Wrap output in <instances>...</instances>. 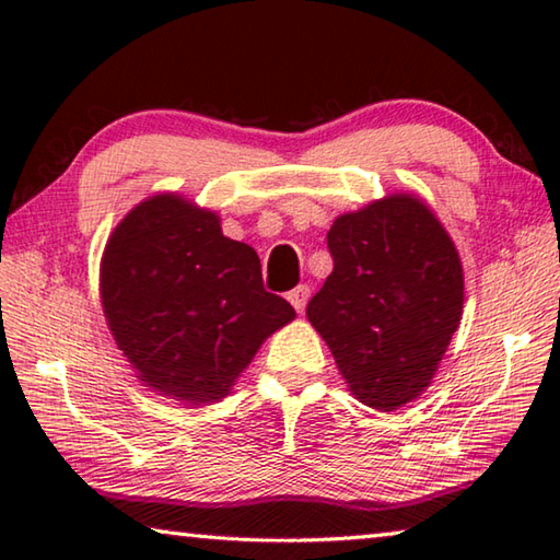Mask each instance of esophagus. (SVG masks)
I'll return each mask as SVG.
<instances>
[{
	"instance_id": "1",
	"label": "esophagus",
	"mask_w": 560,
	"mask_h": 560,
	"mask_svg": "<svg viewBox=\"0 0 560 560\" xmlns=\"http://www.w3.org/2000/svg\"><path fill=\"white\" fill-rule=\"evenodd\" d=\"M308 296H311V287H306V283H301V287L289 291V301H291V306L296 308V314H303V308H306V303H308Z\"/></svg>"
}]
</instances>
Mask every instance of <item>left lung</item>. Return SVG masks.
<instances>
[{"instance_id": "8db88e82", "label": "left lung", "mask_w": 560, "mask_h": 560, "mask_svg": "<svg viewBox=\"0 0 560 560\" xmlns=\"http://www.w3.org/2000/svg\"><path fill=\"white\" fill-rule=\"evenodd\" d=\"M334 271L306 316L360 402L393 412L430 385L459 326V254L428 205L393 195L338 217Z\"/></svg>"}]
</instances>
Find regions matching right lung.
I'll return each instance as SVG.
<instances>
[{"label":"right lung","instance_id":"1","mask_svg":"<svg viewBox=\"0 0 560 560\" xmlns=\"http://www.w3.org/2000/svg\"><path fill=\"white\" fill-rule=\"evenodd\" d=\"M101 296L140 381L192 405L230 393L264 338L296 316L264 289L257 252L175 195L150 197L116 226Z\"/></svg>","mask_w":560,"mask_h":560}]
</instances>
